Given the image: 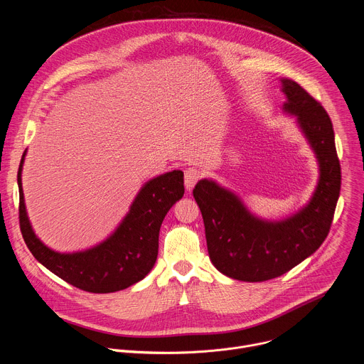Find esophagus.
Returning a JSON list of instances; mask_svg holds the SVG:
<instances>
[{"label": "esophagus", "instance_id": "esophagus-1", "mask_svg": "<svg viewBox=\"0 0 364 364\" xmlns=\"http://www.w3.org/2000/svg\"><path fill=\"white\" fill-rule=\"evenodd\" d=\"M201 176H203V173H201L198 168H196V167L187 168V170L184 171V184H186V188L190 191V190L196 186V183L201 178Z\"/></svg>", "mask_w": 364, "mask_h": 364}]
</instances>
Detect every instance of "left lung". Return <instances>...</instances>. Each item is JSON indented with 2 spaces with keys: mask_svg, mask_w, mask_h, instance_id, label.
I'll use <instances>...</instances> for the list:
<instances>
[{
  "mask_svg": "<svg viewBox=\"0 0 364 364\" xmlns=\"http://www.w3.org/2000/svg\"><path fill=\"white\" fill-rule=\"evenodd\" d=\"M281 82L287 95L284 109L296 115L320 163L318 186L308 205L287 220L265 222L252 216L233 193L215 181L200 180L193 190L213 265L245 282L281 277L313 255L330 232L340 196L341 167L328 114L296 82Z\"/></svg>",
  "mask_w": 364,
  "mask_h": 364,
  "instance_id": "left-lung-1",
  "label": "left lung"
}]
</instances>
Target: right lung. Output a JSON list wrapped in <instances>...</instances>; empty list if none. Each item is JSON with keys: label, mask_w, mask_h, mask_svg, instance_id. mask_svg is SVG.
Segmentation results:
<instances>
[{"label": "right lung", "mask_w": 364, "mask_h": 364, "mask_svg": "<svg viewBox=\"0 0 364 364\" xmlns=\"http://www.w3.org/2000/svg\"><path fill=\"white\" fill-rule=\"evenodd\" d=\"M24 155L26 152L17 174L18 219L23 239L37 261L68 284L93 294L121 291L145 278L157 261L161 223L184 194L183 171L174 170L149 180L138 193L127 218L105 242L85 252L59 253L44 246L30 226L21 187Z\"/></svg>", "instance_id": "add662e5"}]
</instances>
